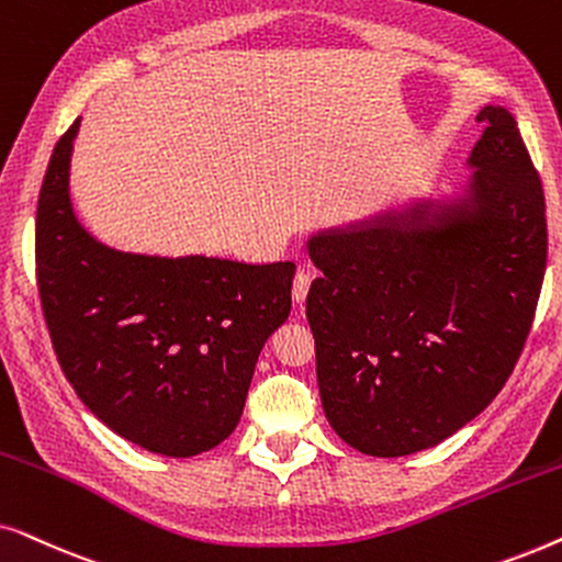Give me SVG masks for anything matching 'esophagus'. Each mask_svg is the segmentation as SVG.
Listing matches in <instances>:
<instances>
[{
	"mask_svg": "<svg viewBox=\"0 0 562 562\" xmlns=\"http://www.w3.org/2000/svg\"><path fill=\"white\" fill-rule=\"evenodd\" d=\"M310 283H312V273L310 271H299L294 276V286H291V296H294L296 304H302L306 299V291H310Z\"/></svg>",
	"mask_w": 562,
	"mask_h": 562,
	"instance_id": "esophagus-1",
	"label": "esophagus"
}]
</instances>
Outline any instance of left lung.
I'll return each mask as SVG.
<instances>
[{"label": "left lung", "mask_w": 562, "mask_h": 562, "mask_svg": "<svg viewBox=\"0 0 562 562\" xmlns=\"http://www.w3.org/2000/svg\"><path fill=\"white\" fill-rule=\"evenodd\" d=\"M468 194L314 235L306 294L327 422L350 448H435L494 402L548 263L540 173L504 106L479 112Z\"/></svg>", "instance_id": "left-lung-1"}]
</instances>
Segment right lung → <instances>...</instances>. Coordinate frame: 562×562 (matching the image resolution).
<instances>
[{
    "label": "right lung",
    "mask_w": 562,
    "mask_h": 562,
    "mask_svg": "<svg viewBox=\"0 0 562 562\" xmlns=\"http://www.w3.org/2000/svg\"><path fill=\"white\" fill-rule=\"evenodd\" d=\"M60 135L35 220V273L53 350L112 432L168 458L212 450L240 422L256 360L291 312L296 266L112 250L76 220Z\"/></svg>",
    "instance_id": "1"
}]
</instances>
